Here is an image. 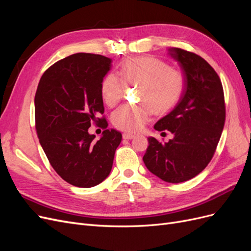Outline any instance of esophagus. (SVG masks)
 <instances>
[{
  "instance_id": "34e87169",
  "label": "esophagus",
  "mask_w": 251,
  "mask_h": 251,
  "mask_svg": "<svg viewBox=\"0 0 251 251\" xmlns=\"http://www.w3.org/2000/svg\"><path fill=\"white\" fill-rule=\"evenodd\" d=\"M123 137H124V139H133V138H135V135L134 134H132V133H124V135H123Z\"/></svg>"
}]
</instances>
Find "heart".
<instances>
[{"mask_svg": "<svg viewBox=\"0 0 251 251\" xmlns=\"http://www.w3.org/2000/svg\"><path fill=\"white\" fill-rule=\"evenodd\" d=\"M119 74L109 73L101 81L100 91L108 107H115L123 100L125 85L139 86L137 105H123L112 114V123L118 130L138 132L150 120L153 111L162 114L178 102L183 92V76L163 60L151 56L126 59Z\"/></svg>", "mask_w": 251, "mask_h": 251, "instance_id": "obj_1", "label": "heart"}]
</instances>
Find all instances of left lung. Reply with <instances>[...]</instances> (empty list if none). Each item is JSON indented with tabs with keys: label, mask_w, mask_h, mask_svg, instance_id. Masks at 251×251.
Segmentation results:
<instances>
[{
	"label": "left lung",
	"mask_w": 251,
	"mask_h": 251,
	"mask_svg": "<svg viewBox=\"0 0 251 251\" xmlns=\"http://www.w3.org/2000/svg\"><path fill=\"white\" fill-rule=\"evenodd\" d=\"M169 54L183 73L184 92L154 127L170 131L174 138L162 143L149 137L143 162L158 178L180 183L196 177L210 162L225 124V101L221 79L206 60L180 48H170Z\"/></svg>",
	"instance_id": "left-lung-1"
}]
</instances>
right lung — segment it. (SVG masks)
Listing matches in <instances>:
<instances>
[{
  "label": "right lung",
  "instance_id": "add662e5",
  "mask_svg": "<svg viewBox=\"0 0 251 251\" xmlns=\"http://www.w3.org/2000/svg\"><path fill=\"white\" fill-rule=\"evenodd\" d=\"M112 59L76 53L44 72L34 97L35 128L41 146L58 176L77 187H92L109 176L120 132L108 130L100 86ZM103 128L95 141L87 132Z\"/></svg>",
  "mask_w": 251,
  "mask_h": 251
}]
</instances>
